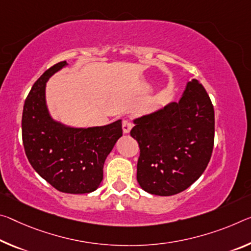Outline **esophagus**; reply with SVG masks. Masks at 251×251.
Returning a JSON list of instances; mask_svg holds the SVG:
<instances>
[{
  "mask_svg": "<svg viewBox=\"0 0 251 251\" xmlns=\"http://www.w3.org/2000/svg\"><path fill=\"white\" fill-rule=\"evenodd\" d=\"M133 128V124L130 123L129 121H124L123 122V132H124V134H129L130 129Z\"/></svg>",
  "mask_w": 251,
  "mask_h": 251,
  "instance_id": "esophagus-1",
  "label": "esophagus"
}]
</instances>
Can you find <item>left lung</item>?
<instances>
[{"label":"left lung","instance_id":"1","mask_svg":"<svg viewBox=\"0 0 251 251\" xmlns=\"http://www.w3.org/2000/svg\"><path fill=\"white\" fill-rule=\"evenodd\" d=\"M130 136L140 145L137 182L151 194L169 197L204 172L214 142V110L204 87L188 82L180 100L134 119Z\"/></svg>","mask_w":251,"mask_h":251}]
</instances>
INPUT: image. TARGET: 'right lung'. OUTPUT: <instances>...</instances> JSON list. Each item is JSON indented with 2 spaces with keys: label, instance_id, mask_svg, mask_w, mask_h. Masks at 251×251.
I'll use <instances>...</instances> for the list:
<instances>
[{
  "label": "right lung",
  "instance_id": "obj_1",
  "mask_svg": "<svg viewBox=\"0 0 251 251\" xmlns=\"http://www.w3.org/2000/svg\"><path fill=\"white\" fill-rule=\"evenodd\" d=\"M68 66L61 61L34 82L22 114L23 146L40 176L63 193L97 190L104 163L119 137L122 119L105 126L71 127L54 121L47 106L46 86L51 75Z\"/></svg>",
  "mask_w": 251,
  "mask_h": 251
}]
</instances>
